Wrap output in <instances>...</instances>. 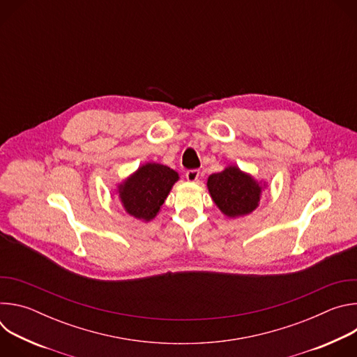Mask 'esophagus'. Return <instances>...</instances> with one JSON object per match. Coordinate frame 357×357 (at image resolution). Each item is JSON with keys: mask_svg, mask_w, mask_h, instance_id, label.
<instances>
[{"mask_svg": "<svg viewBox=\"0 0 357 357\" xmlns=\"http://www.w3.org/2000/svg\"><path fill=\"white\" fill-rule=\"evenodd\" d=\"M199 175H200V172L197 169H189V171H186L185 176L189 182H196L199 179Z\"/></svg>", "mask_w": 357, "mask_h": 357, "instance_id": "obj_1", "label": "esophagus"}]
</instances>
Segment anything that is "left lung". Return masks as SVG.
<instances>
[{
  "label": "left lung",
  "mask_w": 357,
  "mask_h": 357,
  "mask_svg": "<svg viewBox=\"0 0 357 357\" xmlns=\"http://www.w3.org/2000/svg\"><path fill=\"white\" fill-rule=\"evenodd\" d=\"M208 189L226 216L238 218L251 213L259 206L263 188L237 167H227L225 171L209 176Z\"/></svg>",
  "instance_id": "left-lung-1"
}]
</instances>
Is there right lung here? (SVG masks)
Returning a JSON list of instances; mask_svg holds the SVG:
<instances>
[{
    "mask_svg": "<svg viewBox=\"0 0 357 357\" xmlns=\"http://www.w3.org/2000/svg\"><path fill=\"white\" fill-rule=\"evenodd\" d=\"M178 179V172L161 164L149 162L139 167L119 186L126 212L145 222L154 219Z\"/></svg>",
    "mask_w": 357,
    "mask_h": 357,
    "instance_id": "1",
    "label": "right lung"
}]
</instances>
